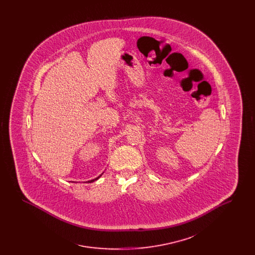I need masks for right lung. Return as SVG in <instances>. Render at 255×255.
<instances>
[{
    "mask_svg": "<svg viewBox=\"0 0 255 255\" xmlns=\"http://www.w3.org/2000/svg\"><path fill=\"white\" fill-rule=\"evenodd\" d=\"M100 176H101V175H100ZM100 176H98V177H97V178H96V179H94V180H92V181H89V182H95V181H97V179H98V178H99V177H100Z\"/></svg>",
    "mask_w": 255,
    "mask_h": 255,
    "instance_id": "obj_1",
    "label": "right lung"
}]
</instances>
